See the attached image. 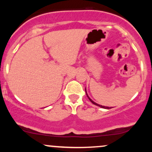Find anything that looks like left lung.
Wrapping results in <instances>:
<instances>
[{"mask_svg": "<svg viewBox=\"0 0 152 152\" xmlns=\"http://www.w3.org/2000/svg\"><path fill=\"white\" fill-rule=\"evenodd\" d=\"M85 91H86V95H87V96H88V99H89V100L91 101V102L92 103V104H95V105H96V106H100V107H102V108H103V109H111V107H108V106H102V105H99V104H96V103H95L94 102V101H92L91 99L89 97H88V94H87V93H86V88H85Z\"/></svg>", "mask_w": 152, "mask_h": 152, "instance_id": "1", "label": "left lung"}]
</instances>
